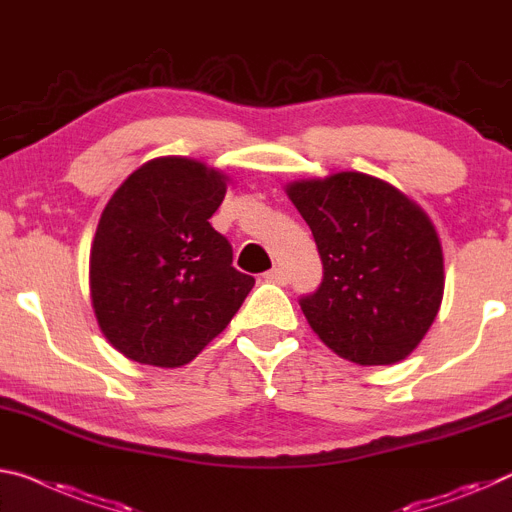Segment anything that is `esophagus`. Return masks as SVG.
<instances>
[{"mask_svg": "<svg viewBox=\"0 0 512 512\" xmlns=\"http://www.w3.org/2000/svg\"><path fill=\"white\" fill-rule=\"evenodd\" d=\"M264 280L273 282V285H287L289 278H287V271L282 269V266H275V269L264 273Z\"/></svg>", "mask_w": 512, "mask_h": 512, "instance_id": "1", "label": "esophagus"}]
</instances>
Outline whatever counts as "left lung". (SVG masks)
I'll return each mask as SVG.
<instances>
[{"instance_id":"1","label":"left lung","mask_w":512,"mask_h":512,"mask_svg":"<svg viewBox=\"0 0 512 512\" xmlns=\"http://www.w3.org/2000/svg\"><path fill=\"white\" fill-rule=\"evenodd\" d=\"M323 262L300 298L307 323L339 358L362 367L408 358L433 326L444 257L431 218L396 186L364 173L287 184Z\"/></svg>"}]
</instances>
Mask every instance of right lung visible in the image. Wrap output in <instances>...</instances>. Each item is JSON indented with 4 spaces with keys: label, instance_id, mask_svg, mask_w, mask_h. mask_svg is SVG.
<instances>
[{
    "label": "right lung",
    "instance_id": "right-lung-1",
    "mask_svg": "<svg viewBox=\"0 0 512 512\" xmlns=\"http://www.w3.org/2000/svg\"><path fill=\"white\" fill-rule=\"evenodd\" d=\"M227 177L196 159L136 168L104 207L91 246V300L100 330L125 358L182 367L221 335L253 275L209 218Z\"/></svg>",
    "mask_w": 512,
    "mask_h": 512
}]
</instances>
